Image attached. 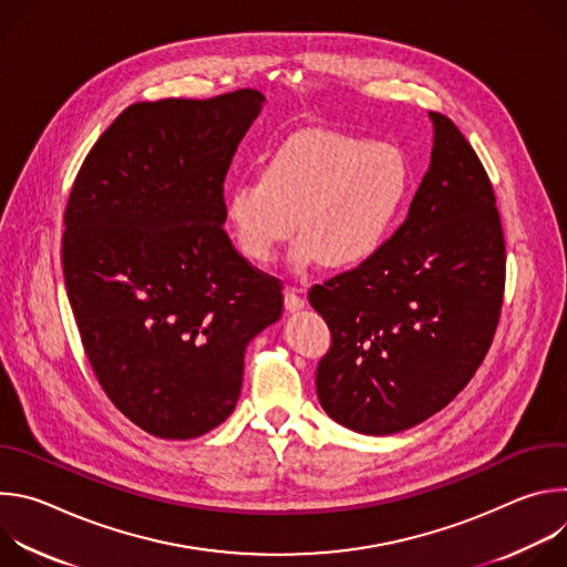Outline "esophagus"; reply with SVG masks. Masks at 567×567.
I'll return each instance as SVG.
<instances>
[{
    "label": "esophagus",
    "mask_w": 567,
    "mask_h": 567,
    "mask_svg": "<svg viewBox=\"0 0 567 567\" xmlns=\"http://www.w3.org/2000/svg\"><path fill=\"white\" fill-rule=\"evenodd\" d=\"M305 296H302V291L298 289V287H293V285H287L285 287V307H287V311H296V309H302L305 307Z\"/></svg>",
    "instance_id": "esophagus-1"
}]
</instances>
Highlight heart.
<instances>
[{
    "label": "heart",
    "instance_id": "heart-1",
    "mask_svg": "<svg viewBox=\"0 0 567 567\" xmlns=\"http://www.w3.org/2000/svg\"><path fill=\"white\" fill-rule=\"evenodd\" d=\"M409 184V164L394 145L309 127L267 158L262 179L228 190L226 219L254 262L278 256L298 217V260L354 269L383 247Z\"/></svg>",
    "mask_w": 567,
    "mask_h": 567
}]
</instances>
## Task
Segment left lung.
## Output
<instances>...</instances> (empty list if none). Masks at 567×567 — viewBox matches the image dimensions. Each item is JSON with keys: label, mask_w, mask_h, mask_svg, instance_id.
I'll use <instances>...</instances> for the list:
<instances>
[{"label": "left lung", "mask_w": 567, "mask_h": 567, "mask_svg": "<svg viewBox=\"0 0 567 567\" xmlns=\"http://www.w3.org/2000/svg\"><path fill=\"white\" fill-rule=\"evenodd\" d=\"M431 118V166L409 217L368 262L309 289L332 332L318 401L363 435L442 411L487 357L501 320L507 256L494 186L455 123Z\"/></svg>", "instance_id": "left-lung-1"}]
</instances>
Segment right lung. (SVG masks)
<instances>
[{
	"mask_svg": "<svg viewBox=\"0 0 567 567\" xmlns=\"http://www.w3.org/2000/svg\"><path fill=\"white\" fill-rule=\"evenodd\" d=\"M262 103L258 90L134 103L66 199L62 271L80 341L114 406L154 437L219 426L249 341L282 313V282L224 230V179Z\"/></svg>",
	"mask_w": 567,
	"mask_h": 567,
	"instance_id": "1",
	"label": "right lung"
}]
</instances>
